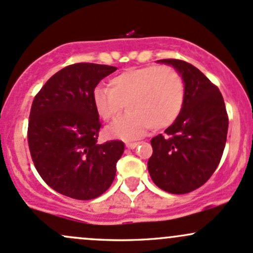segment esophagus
Segmentation results:
<instances>
[{"label": "esophagus", "mask_w": 253, "mask_h": 253, "mask_svg": "<svg viewBox=\"0 0 253 253\" xmlns=\"http://www.w3.org/2000/svg\"><path fill=\"white\" fill-rule=\"evenodd\" d=\"M138 144H139V142H126V148L134 149L138 147Z\"/></svg>", "instance_id": "obj_1"}]
</instances>
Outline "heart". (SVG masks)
Listing matches in <instances>:
<instances>
[{
    "instance_id": "obj_1",
    "label": "heart",
    "mask_w": 253,
    "mask_h": 253,
    "mask_svg": "<svg viewBox=\"0 0 253 253\" xmlns=\"http://www.w3.org/2000/svg\"><path fill=\"white\" fill-rule=\"evenodd\" d=\"M185 88L182 76L169 66L128 69L114 76L108 87L97 86L92 103L103 121H110L125 105L126 113L106 128L111 138L133 139L149 127L164 129L182 113Z\"/></svg>"
}]
</instances>
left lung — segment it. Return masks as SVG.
<instances>
[{
	"label": "left lung",
	"mask_w": 253,
	"mask_h": 253,
	"mask_svg": "<svg viewBox=\"0 0 253 253\" xmlns=\"http://www.w3.org/2000/svg\"><path fill=\"white\" fill-rule=\"evenodd\" d=\"M182 76L185 98L182 113L165 135L150 140L148 169L153 182L171 194L198 189L216 171L228 133V115L219 89L191 64L158 60Z\"/></svg>",
	"instance_id": "left-lung-1"
}]
</instances>
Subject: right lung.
Wrapping results in <instances>:
<instances>
[{"label": "right lung", "mask_w": 253, "mask_h": 253, "mask_svg": "<svg viewBox=\"0 0 253 253\" xmlns=\"http://www.w3.org/2000/svg\"><path fill=\"white\" fill-rule=\"evenodd\" d=\"M115 66L79 63L58 71L33 102L28 142L37 172L52 189L69 198L91 200L109 189L121 140L98 144L99 116L92 92Z\"/></svg>", "instance_id": "right-lung-1"}]
</instances>
